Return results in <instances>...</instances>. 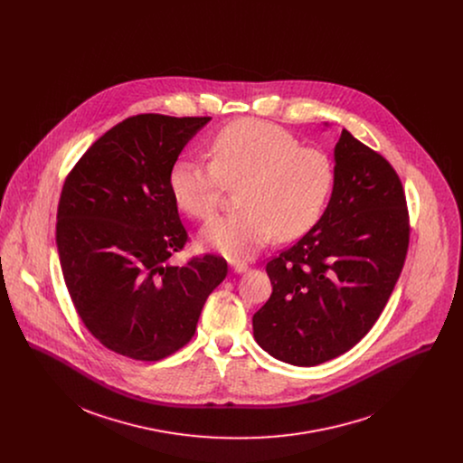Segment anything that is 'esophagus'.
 Returning <instances> with one entry per match:
<instances>
[{"label": "esophagus", "mask_w": 463, "mask_h": 463, "mask_svg": "<svg viewBox=\"0 0 463 463\" xmlns=\"http://www.w3.org/2000/svg\"><path fill=\"white\" fill-rule=\"evenodd\" d=\"M232 270L233 272H237V274H242V272H246L250 267H248V264H244V262H239V260H233L232 262Z\"/></svg>", "instance_id": "esophagus-1"}]
</instances>
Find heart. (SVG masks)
<instances>
[{
    "instance_id": "1",
    "label": "heart",
    "mask_w": 463,
    "mask_h": 463,
    "mask_svg": "<svg viewBox=\"0 0 463 463\" xmlns=\"http://www.w3.org/2000/svg\"><path fill=\"white\" fill-rule=\"evenodd\" d=\"M212 162L180 158L169 173L175 203L206 219L226 187H242L237 213L215 217L201 230V244L228 259H250L276 235L292 241L321 219L335 185L330 156L262 121H237L210 146Z\"/></svg>"
}]
</instances>
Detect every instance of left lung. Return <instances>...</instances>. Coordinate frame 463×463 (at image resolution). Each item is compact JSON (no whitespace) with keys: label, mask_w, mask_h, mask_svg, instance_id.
<instances>
[{"label":"left lung","mask_w":463,"mask_h":463,"mask_svg":"<svg viewBox=\"0 0 463 463\" xmlns=\"http://www.w3.org/2000/svg\"><path fill=\"white\" fill-rule=\"evenodd\" d=\"M333 156L330 203L310 232L267 262L272 294L253 316L260 347L299 367L340 356L374 326L410 241L394 167L347 130Z\"/></svg>","instance_id":"obj_1"}]
</instances>
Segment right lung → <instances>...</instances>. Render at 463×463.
Listing matches in <instances>:
<instances>
[{"label":"right lung","instance_id":"1","mask_svg":"<svg viewBox=\"0 0 463 463\" xmlns=\"http://www.w3.org/2000/svg\"><path fill=\"white\" fill-rule=\"evenodd\" d=\"M210 119L128 118L85 151L62 189L57 248L72 305L105 347L133 360L155 362L184 347L228 274L215 255L171 264L187 232L169 173Z\"/></svg>","mask_w":463,"mask_h":463}]
</instances>
